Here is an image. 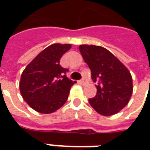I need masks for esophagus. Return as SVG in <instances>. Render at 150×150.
<instances>
[{"label": "esophagus", "instance_id": "1", "mask_svg": "<svg viewBox=\"0 0 150 150\" xmlns=\"http://www.w3.org/2000/svg\"><path fill=\"white\" fill-rule=\"evenodd\" d=\"M87 83H88V80H87V79H85V78L83 79L81 81H80V83H82L83 85H85Z\"/></svg>", "mask_w": 150, "mask_h": 150}]
</instances>
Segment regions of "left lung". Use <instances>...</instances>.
Segmentation results:
<instances>
[{
	"instance_id": "8db88e82",
	"label": "left lung",
	"mask_w": 150,
	"mask_h": 150,
	"mask_svg": "<svg viewBox=\"0 0 150 150\" xmlns=\"http://www.w3.org/2000/svg\"><path fill=\"white\" fill-rule=\"evenodd\" d=\"M79 50L91 69L92 80L98 82L96 96L89 99L91 106L102 116L119 112L128 104L133 90L128 68L102 46L80 45Z\"/></svg>"
}]
</instances>
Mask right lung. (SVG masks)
Wrapping results in <instances>:
<instances>
[{"label":"right lung","instance_id":"right-lung-1","mask_svg":"<svg viewBox=\"0 0 150 150\" xmlns=\"http://www.w3.org/2000/svg\"><path fill=\"white\" fill-rule=\"evenodd\" d=\"M71 48V44L54 43L41 51L22 72L20 92L38 112H54L67 100L71 88L76 82L66 76L68 70L62 67L59 62Z\"/></svg>","mask_w":150,"mask_h":150}]
</instances>
